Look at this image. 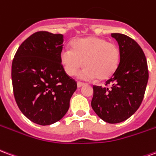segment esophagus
<instances>
[{
    "label": "esophagus",
    "mask_w": 156,
    "mask_h": 156,
    "mask_svg": "<svg viewBox=\"0 0 156 156\" xmlns=\"http://www.w3.org/2000/svg\"><path fill=\"white\" fill-rule=\"evenodd\" d=\"M85 83H81V82H78L77 83V86H78V88H81V87H83V86H84Z\"/></svg>",
    "instance_id": "34e87169"
}]
</instances>
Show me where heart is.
Segmentation results:
<instances>
[{
    "mask_svg": "<svg viewBox=\"0 0 156 156\" xmlns=\"http://www.w3.org/2000/svg\"><path fill=\"white\" fill-rule=\"evenodd\" d=\"M72 49L64 48L60 53V61L65 72L73 76L84 65L79 77L83 79L98 78L108 80L117 71L120 61V51L117 45L98 37L75 39Z\"/></svg>",
    "mask_w": 156,
    "mask_h": 156,
    "instance_id": "b5f03b06",
    "label": "heart"
}]
</instances>
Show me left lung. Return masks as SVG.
<instances>
[{
    "label": "left lung",
    "mask_w": 156,
    "mask_h": 156,
    "mask_svg": "<svg viewBox=\"0 0 156 156\" xmlns=\"http://www.w3.org/2000/svg\"><path fill=\"white\" fill-rule=\"evenodd\" d=\"M111 37L119 47V65L106 82L110 88L94 86L91 106L101 119L117 124L129 119L140 106L149 72L144 51L136 41L120 33H112Z\"/></svg>",
    "instance_id": "obj_1"
}]
</instances>
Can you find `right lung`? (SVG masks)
<instances>
[{
	"label": "right lung",
	"mask_w": 156,
	"mask_h": 156,
	"mask_svg": "<svg viewBox=\"0 0 156 156\" xmlns=\"http://www.w3.org/2000/svg\"><path fill=\"white\" fill-rule=\"evenodd\" d=\"M63 36L37 32L16 52L12 80L16 102L35 124L49 125L60 120L69 108L77 83L67 75L60 61Z\"/></svg>",
	"instance_id": "obj_1"
}]
</instances>
